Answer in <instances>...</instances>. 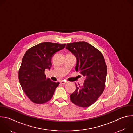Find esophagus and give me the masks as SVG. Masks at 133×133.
Instances as JSON below:
<instances>
[{
  "label": "esophagus",
  "mask_w": 133,
  "mask_h": 133,
  "mask_svg": "<svg viewBox=\"0 0 133 133\" xmlns=\"http://www.w3.org/2000/svg\"><path fill=\"white\" fill-rule=\"evenodd\" d=\"M61 83L63 85H65L66 83H67V82H66L65 81H61Z\"/></svg>",
  "instance_id": "esophagus-1"
}]
</instances>
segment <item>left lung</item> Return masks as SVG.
<instances>
[{"instance_id": "left-lung-1", "label": "left lung", "mask_w": 133, "mask_h": 133, "mask_svg": "<svg viewBox=\"0 0 133 133\" xmlns=\"http://www.w3.org/2000/svg\"><path fill=\"white\" fill-rule=\"evenodd\" d=\"M66 48L77 59L76 71L85 77L82 87L76 84L70 100L76 105L87 107L92 105L103 93L105 85L107 67L102 54L85 42L67 44Z\"/></svg>"}]
</instances>
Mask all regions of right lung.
<instances>
[{
  "label": "right lung",
  "mask_w": 133,
  "mask_h": 133,
  "mask_svg": "<svg viewBox=\"0 0 133 133\" xmlns=\"http://www.w3.org/2000/svg\"><path fill=\"white\" fill-rule=\"evenodd\" d=\"M66 44L44 42L29 48L25 54L18 72L22 88L31 101L44 104L50 101L59 83L46 78V69L50 70L55 53Z\"/></svg>",
  "instance_id": "right-lung-1"
}]
</instances>
